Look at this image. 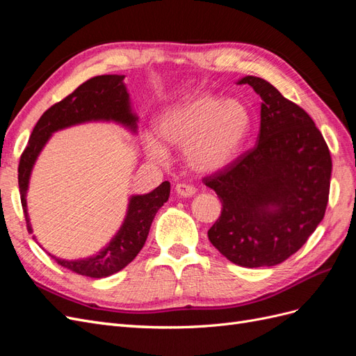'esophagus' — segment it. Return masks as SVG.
<instances>
[{"label":"esophagus","instance_id":"esophagus-1","mask_svg":"<svg viewBox=\"0 0 356 356\" xmlns=\"http://www.w3.org/2000/svg\"><path fill=\"white\" fill-rule=\"evenodd\" d=\"M175 191L182 197H191L193 195H196V187L191 184H186V182H179L175 187Z\"/></svg>","mask_w":356,"mask_h":356}]
</instances>
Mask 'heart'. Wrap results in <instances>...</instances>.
Segmentation results:
<instances>
[{
    "label": "heart",
    "mask_w": 356,
    "mask_h": 356,
    "mask_svg": "<svg viewBox=\"0 0 356 356\" xmlns=\"http://www.w3.org/2000/svg\"><path fill=\"white\" fill-rule=\"evenodd\" d=\"M163 141L182 147L187 163L200 172L220 170L238 157L252 129V113L241 99H222L196 93L169 106L157 118ZM148 154L163 160L166 148L154 136L147 138Z\"/></svg>",
    "instance_id": "1"
}]
</instances>
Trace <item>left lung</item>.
Listing matches in <instances>:
<instances>
[{"label": "left lung", "mask_w": 356, "mask_h": 356, "mask_svg": "<svg viewBox=\"0 0 356 356\" xmlns=\"http://www.w3.org/2000/svg\"><path fill=\"white\" fill-rule=\"evenodd\" d=\"M261 98L257 144L204 177L221 200L208 238L232 263L270 267L303 246L325 215L331 156L310 115L268 81L246 75Z\"/></svg>", "instance_id": "obj_1"}]
</instances>
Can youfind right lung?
I'll list each match as a JSON object with an SVG mask.
<instances>
[{
    "instance_id": "obj_1",
    "label": "right lung",
    "mask_w": 356,
    "mask_h": 356,
    "mask_svg": "<svg viewBox=\"0 0 356 356\" xmlns=\"http://www.w3.org/2000/svg\"><path fill=\"white\" fill-rule=\"evenodd\" d=\"M123 79L124 75H98V77H93L80 84L67 98L51 105L40 117L31 134L28 145L20 156L17 168L20 202H22L26 229L29 233H32L26 211L29 175L40 152L53 132L90 120H114L134 129V131L136 129L138 118L131 111L129 93L123 84ZM170 184L165 181L148 195L132 196L122 229L118 230L108 246L104 248L95 257L68 261L53 257L51 254L49 255L55 258L59 266L83 276L106 277L120 272L143 250L149 225L154 220L156 212L163 207L165 202H168ZM32 239H35V236H32Z\"/></svg>"
}]
</instances>
